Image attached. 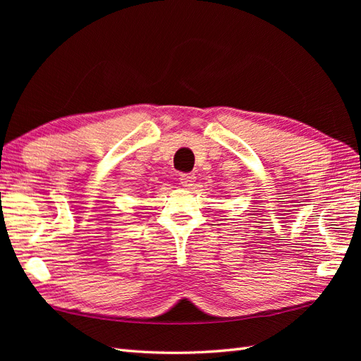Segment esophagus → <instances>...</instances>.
Wrapping results in <instances>:
<instances>
[{
	"instance_id": "esophagus-1",
	"label": "esophagus",
	"mask_w": 361,
	"mask_h": 361,
	"mask_svg": "<svg viewBox=\"0 0 361 361\" xmlns=\"http://www.w3.org/2000/svg\"><path fill=\"white\" fill-rule=\"evenodd\" d=\"M180 183L185 188H192L195 183V173H181L180 175Z\"/></svg>"
}]
</instances>
